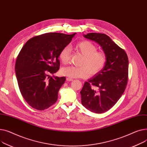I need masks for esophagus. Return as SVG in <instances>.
Wrapping results in <instances>:
<instances>
[{
  "instance_id": "esophagus-1",
  "label": "esophagus",
  "mask_w": 147,
  "mask_h": 147,
  "mask_svg": "<svg viewBox=\"0 0 147 147\" xmlns=\"http://www.w3.org/2000/svg\"><path fill=\"white\" fill-rule=\"evenodd\" d=\"M66 80H67V81H72L74 80L72 79V78H67Z\"/></svg>"
}]
</instances>
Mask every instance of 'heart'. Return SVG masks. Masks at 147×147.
Returning a JSON list of instances; mask_svg holds the SVG:
<instances>
[{
  "instance_id": "obj_1",
  "label": "heart",
  "mask_w": 147,
  "mask_h": 147,
  "mask_svg": "<svg viewBox=\"0 0 147 147\" xmlns=\"http://www.w3.org/2000/svg\"><path fill=\"white\" fill-rule=\"evenodd\" d=\"M78 52L84 56L80 63L81 66H67L61 69L62 75L71 78H85L89 76H94L98 74L105 68L107 56L103 51H98L97 47L90 41L84 40L75 46ZM71 50L65 47L61 50L59 55L60 62L64 64L68 63L70 60Z\"/></svg>"
}]
</instances>
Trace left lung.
Wrapping results in <instances>:
<instances>
[{
    "mask_svg": "<svg viewBox=\"0 0 147 147\" xmlns=\"http://www.w3.org/2000/svg\"><path fill=\"white\" fill-rule=\"evenodd\" d=\"M84 37L98 42L107 56L105 68L85 82L81 90L82 105L95 113H103L117 102L128 81V57L125 51L108 36L88 33Z\"/></svg>",
    "mask_w": 147,
    "mask_h": 147,
    "instance_id": "8db88e82",
    "label": "left lung"
}]
</instances>
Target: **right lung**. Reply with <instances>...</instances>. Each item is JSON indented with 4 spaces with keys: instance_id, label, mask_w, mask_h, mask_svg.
<instances>
[{
    "instance_id": "1",
    "label": "right lung",
    "mask_w": 147,
    "mask_h": 147,
    "mask_svg": "<svg viewBox=\"0 0 147 147\" xmlns=\"http://www.w3.org/2000/svg\"><path fill=\"white\" fill-rule=\"evenodd\" d=\"M75 34L49 32L34 37L17 56L15 72L19 88L33 109L44 110L56 102L66 78L49 75L59 69L60 51L69 44Z\"/></svg>"
}]
</instances>
